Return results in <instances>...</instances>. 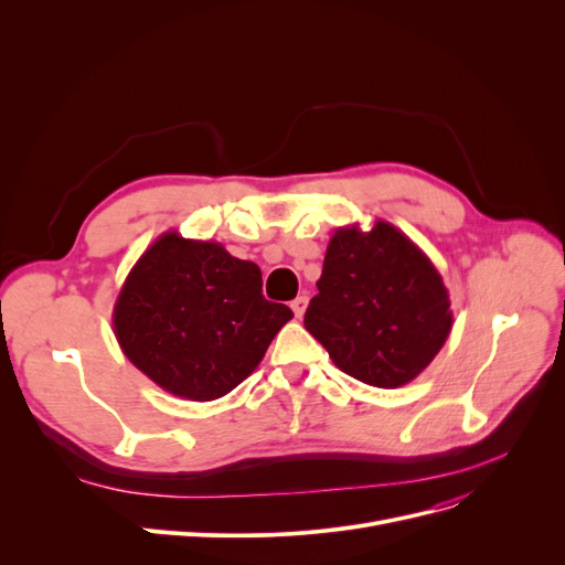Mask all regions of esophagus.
Here are the masks:
<instances>
[{
    "label": "esophagus",
    "instance_id": "esophagus-1",
    "mask_svg": "<svg viewBox=\"0 0 565 565\" xmlns=\"http://www.w3.org/2000/svg\"><path fill=\"white\" fill-rule=\"evenodd\" d=\"M307 307H309V298H307V295H298V298H295V300L290 302V309H292V313L298 316V318L305 316Z\"/></svg>",
    "mask_w": 565,
    "mask_h": 565
}]
</instances>
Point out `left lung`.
Wrapping results in <instances>:
<instances>
[{"instance_id":"8db88e82","label":"left lung","mask_w":565,"mask_h":565,"mask_svg":"<svg viewBox=\"0 0 565 565\" xmlns=\"http://www.w3.org/2000/svg\"><path fill=\"white\" fill-rule=\"evenodd\" d=\"M305 328L332 362L371 387L417 377L454 328L449 290L433 260L394 224L334 231Z\"/></svg>"}]
</instances>
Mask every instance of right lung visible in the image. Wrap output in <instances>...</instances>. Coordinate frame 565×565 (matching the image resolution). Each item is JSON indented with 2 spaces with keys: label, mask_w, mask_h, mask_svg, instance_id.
<instances>
[{
  "label": "right lung",
  "mask_w": 565,
  "mask_h": 565,
  "mask_svg": "<svg viewBox=\"0 0 565 565\" xmlns=\"http://www.w3.org/2000/svg\"><path fill=\"white\" fill-rule=\"evenodd\" d=\"M260 270L213 241L162 233L132 265L111 322L126 358L164 392L215 401L260 364L292 318L267 302Z\"/></svg>",
  "instance_id": "obj_1"
}]
</instances>
